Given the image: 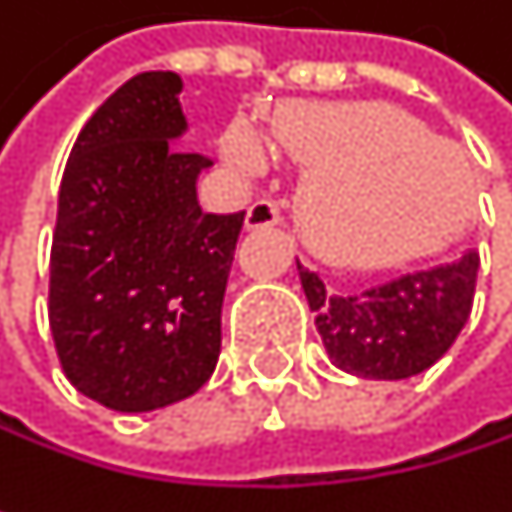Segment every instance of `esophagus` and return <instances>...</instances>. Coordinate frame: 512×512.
<instances>
[{
	"instance_id": "esophagus-1",
	"label": "esophagus",
	"mask_w": 512,
	"mask_h": 512,
	"mask_svg": "<svg viewBox=\"0 0 512 512\" xmlns=\"http://www.w3.org/2000/svg\"><path fill=\"white\" fill-rule=\"evenodd\" d=\"M281 222V207L275 204V201H269V198H260L255 201L252 207H249V213H246V228H269V225H278Z\"/></svg>"
}]
</instances>
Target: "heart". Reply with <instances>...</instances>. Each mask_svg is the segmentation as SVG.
<instances>
[{"mask_svg":"<svg viewBox=\"0 0 512 512\" xmlns=\"http://www.w3.org/2000/svg\"><path fill=\"white\" fill-rule=\"evenodd\" d=\"M272 142L305 168L299 228L320 257L376 266L436 243L471 192L462 154L409 115L376 103L290 106ZM228 156L260 171L266 148L252 127H231Z\"/></svg>","mask_w":512,"mask_h":512,"instance_id":"obj_1","label":"heart"}]
</instances>
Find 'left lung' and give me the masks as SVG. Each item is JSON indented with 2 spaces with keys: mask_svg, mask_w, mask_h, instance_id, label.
I'll use <instances>...</instances> for the list:
<instances>
[{
  "mask_svg": "<svg viewBox=\"0 0 512 512\" xmlns=\"http://www.w3.org/2000/svg\"><path fill=\"white\" fill-rule=\"evenodd\" d=\"M296 269L332 364L364 379H409L445 356L468 323L480 255L471 249L347 296L329 293L314 269Z\"/></svg>",
  "mask_w": 512,
  "mask_h": 512,
  "instance_id": "8db88e82",
  "label": "left lung"
}]
</instances>
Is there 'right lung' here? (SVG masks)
<instances>
[{"label": "right lung", "mask_w": 512, "mask_h": 512, "mask_svg": "<svg viewBox=\"0 0 512 512\" xmlns=\"http://www.w3.org/2000/svg\"><path fill=\"white\" fill-rule=\"evenodd\" d=\"M183 79H127L64 165L50 252V329L64 376L115 412L195 394L216 370L243 213L198 207L204 154L177 148Z\"/></svg>", "instance_id": "1"}]
</instances>
